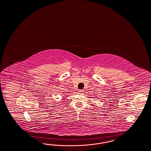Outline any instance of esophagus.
<instances>
[{
    "instance_id": "34e87169",
    "label": "esophagus",
    "mask_w": 151,
    "mask_h": 151,
    "mask_svg": "<svg viewBox=\"0 0 151 151\" xmlns=\"http://www.w3.org/2000/svg\"><path fill=\"white\" fill-rule=\"evenodd\" d=\"M83 90H78V92L79 93H83Z\"/></svg>"
}]
</instances>
